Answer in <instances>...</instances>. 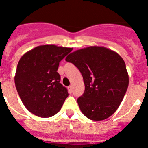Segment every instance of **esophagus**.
Instances as JSON below:
<instances>
[{
	"mask_svg": "<svg viewBox=\"0 0 148 148\" xmlns=\"http://www.w3.org/2000/svg\"><path fill=\"white\" fill-rule=\"evenodd\" d=\"M68 91H69L70 93H72V92H73V88H72V86L68 87Z\"/></svg>",
	"mask_w": 148,
	"mask_h": 148,
	"instance_id": "obj_1",
	"label": "esophagus"
}]
</instances>
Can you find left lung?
Wrapping results in <instances>:
<instances>
[{
	"label": "left lung",
	"instance_id": "1",
	"mask_svg": "<svg viewBox=\"0 0 148 148\" xmlns=\"http://www.w3.org/2000/svg\"><path fill=\"white\" fill-rule=\"evenodd\" d=\"M83 76L85 90L77 100L87 118L101 121L109 118L122 101L129 84L125 63L115 51L104 47H88L68 55Z\"/></svg>",
	"mask_w": 148,
	"mask_h": 148
}]
</instances>
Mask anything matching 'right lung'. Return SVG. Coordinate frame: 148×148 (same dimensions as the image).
<instances>
[{"label":"right lung","mask_w":148,"mask_h":148,"mask_svg":"<svg viewBox=\"0 0 148 148\" xmlns=\"http://www.w3.org/2000/svg\"><path fill=\"white\" fill-rule=\"evenodd\" d=\"M73 48L45 44L22 56L15 75L18 93L30 113L42 118L54 116L69 95L60 83L59 63Z\"/></svg>","instance_id":"1"}]
</instances>
